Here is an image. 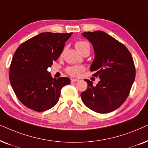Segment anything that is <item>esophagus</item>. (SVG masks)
<instances>
[{"instance_id": "1", "label": "esophagus", "mask_w": 148, "mask_h": 148, "mask_svg": "<svg viewBox=\"0 0 148 148\" xmlns=\"http://www.w3.org/2000/svg\"><path fill=\"white\" fill-rule=\"evenodd\" d=\"M78 79H74V78H71V82H78Z\"/></svg>"}]
</instances>
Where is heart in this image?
<instances>
[{"label":"heart","instance_id":"1","mask_svg":"<svg viewBox=\"0 0 148 148\" xmlns=\"http://www.w3.org/2000/svg\"><path fill=\"white\" fill-rule=\"evenodd\" d=\"M75 47L77 50L79 51L80 53L83 52V51L88 50L90 51V45L88 44L87 42L83 40H79L77 41L75 44ZM84 68L82 66H71L68 67L66 68V72L68 74L71 76H74V77H77V76H80L84 71Z\"/></svg>","mask_w":148,"mask_h":148}]
</instances>
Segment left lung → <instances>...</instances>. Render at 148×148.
I'll list each match as a JSON object with an SVG mask.
<instances>
[{
  "label": "left lung",
  "mask_w": 148,
  "mask_h": 148,
  "mask_svg": "<svg viewBox=\"0 0 148 148\" xmlns=\"http://www.w3.org/2000/svg\"><path fill=\"white\" fill-rule=\"evenodd\" d=\"M82 35L92 43L95 59L90 70L100 78L95 86L85 79L88 86L82 100L98 113H109L119 108L129 96L135 78L132 56L123 43L102 31L85 32Z\"/></svg>",
  "instance_id": "left-lung-1"
}]
</instances>
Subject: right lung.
Returning a JSON list of instances; mask_svg holds the SVG:
<instances>
[{
  "instance_id": "add662e5",
  "label": "right lung",
  "mask_w": 148,
  "mask_h": 148,
  "mask_svg": "<svg viewBox=\"0 0 148 148\" xmlns=\"http://www.w3.org/2000/svg\"><path fill=\"white\" fill-rule=\"evenodd\" d=\"M72 33L42 32L19 45L10 65L9 80L14 92L25 106L44 112L58 103L61 90L70 78L51 77L47 68L62 53Z\"/></svg>"
}]
</instances>
